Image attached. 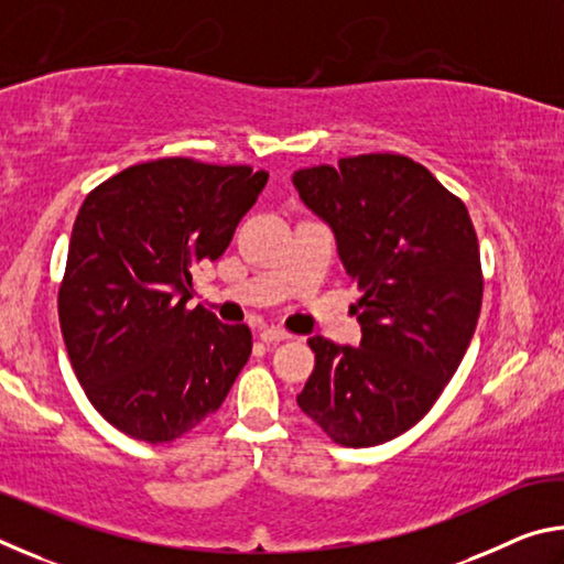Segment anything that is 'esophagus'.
<instances>
[{"label": "esophagus", "instance_id": "1", "mask_svg": "<svg viewBox=\"0 0 564 564\" xmlns=\"http://www.w3.org/2000/svg\"><path fill=\"white\" fill-rule=\"evenodd\" d=\"M259 338L265 343V346H273V343L289 340L291 333H285V330H281V328H263Z\"/></svg>", "mask_w": 564, "mask_h": 564}]
</instances>
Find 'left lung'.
<instances>
[{
	"mask_svg": "<svg viewBox=\"0 0 564 564\" xmlns=\"http://www.w3.org/2000/svg\"><path fill=\"white\" fill-rule=\"evenodd\" d=\"M291 181L360 293L358 346L308 338L316 368L299 408L346 447L388 443L433 408L470 346L482 303L473 221L408 156H348Z\"/></svg>",
	"mask_w": 564,
	"mask_h": 564,
	"instance_id": "obj_1",
	"label": "left lung"
}]
</instances>
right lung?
<instances>
[{"label": "right lung", "mask_w": 564, "mask_h": 564, "mask_svg": "<svg viewBox=\"0 0 564 564\" xmlns=\"http://www.w3.org/2000/svg\"><path fill=\"white\" fill-rule=\"evenodd\" d=\"M265 171L159 159L111 176L72 228L59 323L87 398L121 433L176 441L218 408L251 356L248 326L186 308L191 273L221 259Z\"/></svg>", "instance_id": "1"}]
</instances>
